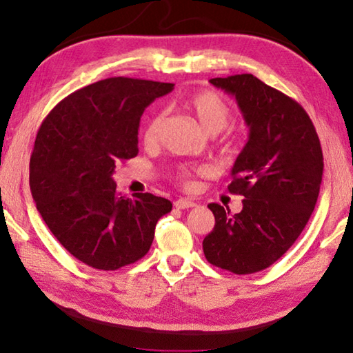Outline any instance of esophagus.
Listing matches in <instances>:
<instances>
[{
  "label": "esophagus",
  "mask_w": 353,
  "mask_h": 353,
  "mask_svg": "<svg viewBox=\"0 0 353 353\" xmlns=\"http://www.w3.org/2000/svg\"><path fill=\"white\" fill-rule=\"evenodd\" d=\"M174 206L177 210H188V208H192V206H196V202L190 199H179L174 202Z\"/></svg>",
  "instance_id": "obj_1"
}]
</instances>
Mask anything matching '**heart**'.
Here are the masks:
<instances>
[{"mask_svg":"<svg viewBox=\"0 0 353 353\" xmlns=\"http://www.w3.org/2000/svg\"><path fill=\"white\" fill-rule=\"evenodd\" d=\"M183 107L196 117L205 131L210 134H217L222 131L231 119V107L219 93L212 90H200V92L191 93L185 98ZM163 125V113L156 112L148 117L142 130V139L145 145H154L161 136V130ZM203 172L202 168L191 170L188 167H181L176 171V181L183 186L191 185L192 172Z\"/></svg>","mask_w":353,"mask_h":353,"instance_id":"heart-1","label":"heart"}]
</instances>
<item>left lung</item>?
Wrapping results in <instances>:
<instances>
[{
  "label": "left lung",
  "instance_id": "8db88e82",
  "mask_svg": "<svg viewBox=\"0 0 353 353\" xmlns=\"http://www.w3.org/2000/svg\"><path fill=\"white\" fill-rule=\"evenodd\" d=\"M212 85L236 96L250 139L234 163L231 194L243 210L231 214L219 203L203 239L211 265L232 274H254L274 265L300 237L319 199L323 151L306 110L254 74L214 78Z\"/></svg>",
  "mask_w": 353,
  "mask_h": 353
}]
</instances>
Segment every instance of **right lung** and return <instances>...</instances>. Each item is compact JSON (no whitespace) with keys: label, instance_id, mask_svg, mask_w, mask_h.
Returning a JSON list of instances; mask_svg holds the SVG:
<instances>
[{"label":"right lung","instance_id":"right-lung-1","mask_svg":"<svg viewBox=\"0 0 353 353\" xmlns=\"http://www.w3.org/2000/svg\"><path fill=\"white\" fill-rule=\"evenodd\" d=\"M174 84L108 78L62 99L41 123L30 156V191L59 243L82 263L116 271L150 251L170 200L121 196L116 165L137 156L145 107Z\"/></svg>","mask_w":353,"mask_h":353}]
</instances>
